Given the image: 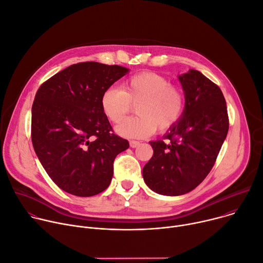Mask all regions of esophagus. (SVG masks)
Instances as JSON below:
<instances>
[{"label": "esophagus", "instance_id": "esophagus-1", "mask_svg": "<svg viewBox=\"0 0 263 263\" xmlns=\"http://www.w3.org/2000/svg\"><path fill=\"white\" fill-rule=\"evenodd\" d=\"M139 145H141V142H138V141H130V147L131 148H137Z\"/></svg>", "mask_w": 263, "mask_h": 263}]
</instances>
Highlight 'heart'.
Listing matches in <instances>:
<instances>
[{
    "label": "heart",
    "instance_id": "heart-1",
    "mask_svg": "<svg viewBox=\"0 0 263 263\" xmlns=\"http://www.w3.org/2000/svg\"><path fill=\"white\" fill-rule=\"evenodd\" d=\"M136 104V117L125 120L116 132L128 138H144L157 130L164 131L181 119L185 110V95L165 77L144 72L133 75L121 85L103 91L100 106L107 118L118 124Z\"/></svg>",
    "mask_w": 263,
    "mask_h": 263
}]
</instances>
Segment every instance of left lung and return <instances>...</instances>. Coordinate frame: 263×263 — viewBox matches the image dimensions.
Instances as JSON below:
<instances>
[{"label":"left lung","mask_w":263,"mask_h":263,"mask_svg":"<svg viewBox=\"0 0 263 263\" xmlns=\"http://www.w3.org/2000/svg\"><path fill=\"white\" fill-rule=\"evenodd\" d=\"M185 95L181 119L150 142L153 155L143 178L156 194L181 196L194 190L214 167L229 132L226 101L220 87L196 69L179 76Z\"/></svg>","instance_id":"left-lung-1"}]
</instances>
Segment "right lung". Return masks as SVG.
Segmentation results:
<instances>
[{
	"label": "right lung",
	"mask_w": 263,
	"mask_h": 263,
	"mask_svg": "<svg viewBox=\"0 0 263 263\" xmlns=\"http://www.w3.org/2000/svg\"><path fill=\"white\" fill-rule=\"evenodd\" d=\"M129 69L99 62L68 66L43 82L31 108V142L59 188L77 197L107 189L118 153L129 148L103 114V91Z\"/></svg>",
	"instance_id": "right-lung-1"
}]
</instances>
